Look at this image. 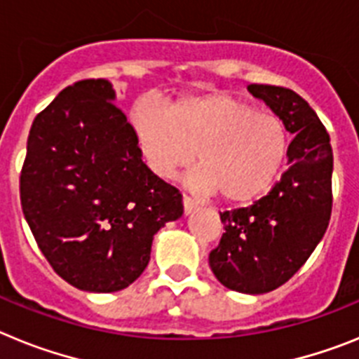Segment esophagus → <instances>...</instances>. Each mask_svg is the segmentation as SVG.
<instances>
[{"instance_id": "esophagus-1", "label": "esophagus", "mask_w": 359, "mask_h": 359, "mask_svg": "<svg viewBox=\"0 0 359 359\" xmlns=\"http://www.w3.org/2000/svg\"><path fill=\"white\" fill-rule=\"evenodd\" d=\"M198 208V203L194 201V199L187 198V196H183V210H185V215L192 214V212Z\"/></svg>"}]
</instances>
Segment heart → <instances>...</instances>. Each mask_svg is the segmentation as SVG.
Wrapping results in <instances>:
<instances>
[{"mask_svg": "<svg viewBox=\"0 0 359 359\" xmlns=\"http://www.w3.org/2000/svg\"><path fill=\"white\" fill-rule=\"evenodd\" d=\"M129 128L149 169L170 177L196 156L187 176L198 194L250 203L273 185L287 154L280 118L223 91L183 95L167 106L142 98L129 113Z\"/></svg>", "mask_w": 359, "mask_h": 359, "instance_id": "1", "label": "heart"}]
</instances>
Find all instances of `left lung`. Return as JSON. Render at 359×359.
I'll list each match as a JSON object with an SVG mask.
<instances>
[{"label": "left lung", "instance_id": "left-lung-1", "mask_svg": "<svg viewBox=\"0 0 359 359\" xmlns=\"http://www.w3.org/2000/svg\"><path fill=\"white\" fill-rule=\"evenodd\" d=\"M248 91L294 135L287 147L290 167L252 207L221 214L224 233L208 264L228 290L262 294L290 280L327 230L332 147L318 115L300 95L268 84H250Z\"/></svg>", "mask_w": 359, "mask_h": 359}]
</instances>
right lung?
Instances as JSON below:
<instances>
[{
    "mask_svg": "<svg viewBox=\"0 0 359 359\" xmlns=\"http://www.w3.org/2000/svg\"><path fill=\"white\" fill-rule=\"evenodd\" d=\"M106 79L68 86L32 123L21 205L55 273L90 293L131 286L182 194L142 161Z\"/></svg>",
    "mask_w": 359,
    "mask_h": 359,
    "instance_id": "obj_1",
    "label": "right lung"
}]
</instances>
